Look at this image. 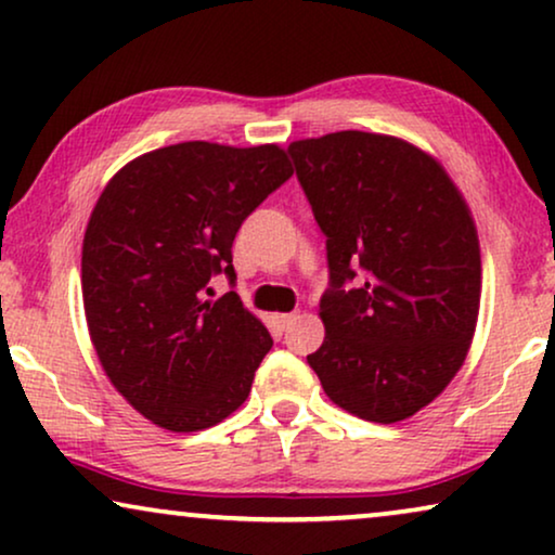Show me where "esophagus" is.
Segmentation results:
<instances>
[{"mask_svg":"<svg viewBox=\"0 0 555 555\" xmlns=\"http://www.w3.org/2000/svg\"><path fill=\"white\" fill-rule=\"evenodd\" d=\"M293 321H298V313H280L275 315V323L280 328H287V325H293Z\"/></svg>","mask_w":555,"mask_h":555,"instance_id":"esophagus-1","label":"esophagus"}]
</instances>
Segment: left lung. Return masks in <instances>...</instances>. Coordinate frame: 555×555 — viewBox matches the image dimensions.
I'll return each instance as SVG.
<instances>
[{"label": "left lung", "instance_id": "1", "mask_svg": "<svg viewBox=\"0 0 555 555\" xmlns=\"http://www.w3.org/2000/svg\"><path fill=\"white\" fill-rule=\"evenodd\" d=\"M287 154L328 237L310 369L346 412L406 420L444 391L475 336L482 262L467 202L435 156L397 135L338 131Z\"/></svg>", "mask_w": 555, "mask_h": 555}]
</instances>
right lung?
Listing matches in <instances>:
<instances>
[{
	"label": "right lung",
	"mask_w": 555,
	"mask_h": 555,
	"mask_svg": "<svg viewBox=\"0 0 555 555\" xmlns=\"http://www.w3.org/2000/svg\"><path fill=\"white\" fill-rule=\"evenodd\" d=\"M293 177L275 143L184 141L126 164L82 240V306L101 366L128 404L169 431L227 420L253 389L272 338L230 291L242 222Z\"/></svg>",
	"instance_id": "1"
}]
</instances>
